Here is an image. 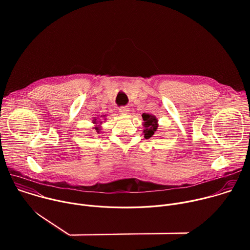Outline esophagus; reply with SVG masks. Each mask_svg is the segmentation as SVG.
I'll return each mask as SVG.
<instances>
[{
	"instance_id": "esophagus-1",
	"label": "esophagus",
	"mask_w": 250,
	"mask_h": 250,
	"mask_svg": "<svg viewBox=\"0 0 250 250\" xmlns=\"http://www.w3.org/2000/svg\"><path fill=\"white\" fill-rule=\"evenodd\" d=\"M119 112L122 115H127L129 112V109L127 108V106H121V108L119 109Z\"/></svg>"
}]
</instances>
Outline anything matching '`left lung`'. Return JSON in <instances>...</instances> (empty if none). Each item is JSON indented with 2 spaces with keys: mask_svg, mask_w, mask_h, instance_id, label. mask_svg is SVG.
<instances>
[{
  "mask_svg": "<svg viewBox=\"0 0 250 250\" xmlns=\"http://www.w3.org/2000/svg\"><path fill=\"white\" fill-rule=\"evenodd\" d=\"M142 120H144V133L146 138H150L154 135V133L158 129V120L155 116L144 114L142 115Z\"/></svg>",
  "mask_w": 250,
  "mask_h": 250,
  "instance_id": "1",
  "label": "left lung"
}]
</instances>
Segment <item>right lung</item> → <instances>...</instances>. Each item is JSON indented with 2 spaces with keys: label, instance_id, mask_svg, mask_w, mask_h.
<instances>
[{
  "label": "right lung",
  "instance_id": "1",
  "mask_svg": "<svg viewBox=\"0 0 250 250\" xmlns=\"http://www.w3.org/2000/svg\"><path fill=\"white\" fill-rule=\"evenodd\" d=\"M103 117V119L105 121L106 119H105V116L104 115V116H102ZM93 122V124L95 125V126H93L94 127V129L97 131V133H100L101 131H102V126H101V125L103 124V122L102 121H98L96 118H94V120L92 121Z\"/></svg>",
  "mask_w": 250,
  "mask_h": 250
}]
</instances>
